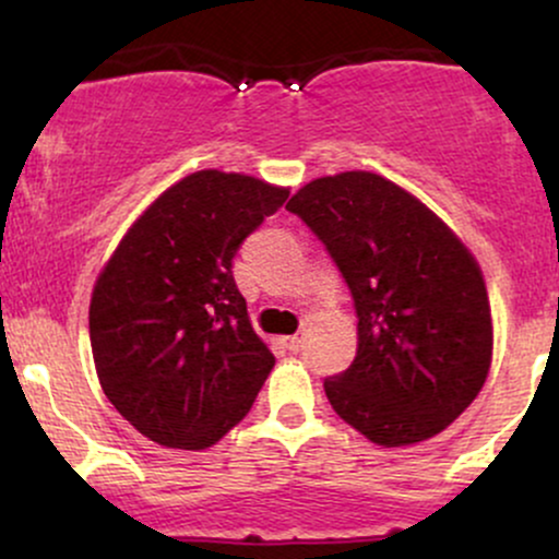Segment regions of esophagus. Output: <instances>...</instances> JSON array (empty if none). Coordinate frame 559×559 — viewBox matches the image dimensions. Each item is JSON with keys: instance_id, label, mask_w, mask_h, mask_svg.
<instances>
[{"instance_id": "34e87169", "label": "esophagus", "mask_w": 559, "mask_h": 559, "mask_svg": "<svg viewBox=\"0 0 559 559\" xmlns=\"http://www.w3.org/2000/svg\"><path fill=\"white\" fill-rule=\"evenodd\" d=\"M286 346H288V352H299V346H301L299 333H294V336H286Z\"/></svg>"}]
</instances>
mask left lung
I'll use <instances>...</instances> for the list:
<instances>
[{
  "label": "left lung",
  "instance_id": "obj_1",
  "mask_svg": "<svg viewBox=\"0 0 559 559\" xmlns=\"http://www.w3.org/2000/svg\"><path fill=\"white\" fill-rule=\"evenodd\" d=\"M288 213L323 241L357 310V355L323 389L381 447L441 433L491 365V310L476 258L420 199L376 173L316 178Z\"/></svg>",
  "mask_w": 559,
  "mask_h": 559
}]
</instances>
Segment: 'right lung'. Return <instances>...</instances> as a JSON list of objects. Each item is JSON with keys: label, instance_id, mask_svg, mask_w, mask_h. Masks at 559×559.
I'll return each mask as SVG.
<instances>
[{"label": "right lung", "instance_id": "1", "mask_svg": "<svg viewBox=\"0 0 559 559\" xmlns=\"http://www.w3.org/2000/svg\"><path fill=\"white\" fill-rule=\"evenodd\" d=\"M286 197L241 173H191L146 207L96 278V376L146 439L207 449L252 407L275 357L249 323L230 265Z\"/></svg>", "mask_w": 559, "mask_h": 559}]
</instances>
